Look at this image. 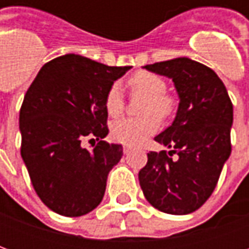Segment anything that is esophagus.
I'll use <instances>...</instances> for the list:
<instances>
[{
    "instance_id": "1",
    "label": "esophagus",
    "mask_w": 249,
    "mask_h": 249,
    "mask_svg": "<svg viewBox=\"0 0 249 249\" xmlns=\"http://www.w3.org/2000/svg\"><path fill=\"white\" fill-rule=\"evenodd\" d=\"M133 149V146H130V145H124L123 146V151H124V153H129L130 151Z\"/></svg>"
}]
</instances>
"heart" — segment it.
<instances>
[{
	"label": "heart",
	"instance_id": "1",
	"mask_svg": "<svg viewBox=\"0 0 249 249\" xmlns=\"http://www.w3.org/2000/svg\"><path fill=\"white\" fill-rule=\"evenodd\" d=\"M128 87L133 94L144 96L140 107V113L144 114L140 117H125L114 121L110 128V135L119 142L137 145L156 133L161 125V117L167 119L175 112V100L165 93V81L151 71H136L129 77ZM104 105L112 117H117L123 113L125 107L124 96L117 84L109 87Z\"/></svg>",
	"mask_w": 249,
	"mask_h": 249
}]
</instances>
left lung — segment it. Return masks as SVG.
Listing matches in <instances>:
<instances>
[{
	"label": "left lung",
	"instance_id": "obj_1",
	"mask_svg": "<svg viewBox=\"0 0 249 249\" xmlns=\"http://www.w3.org/2000/svg\"><path fill=\"white\" fill-rule=\"evenodd\" d=\"M144 68L172 78L180 104L172 125L155 137L171 151L148 153L139 172L141 189L164 213H191L212 195L231 155L232 101L211 68L187 57ZM173 153L176 160L170 157Z\"/></svg>",
	"mask_w": 249,
	"mask_h": 249
}]
</instances>
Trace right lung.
<instances>
[{"instance_id":"add662e5","label":"right lung","mask_w":249,"mask_h":249,"mask_svg":"<svg viewBox=\"0 0 249 249\" xmlns=\"http://www.w3.org/2000/svg\"><path fill=\"white\" fill-rule=\"evenodd\" d=\"M132 66H108L78 54L46 62L19 109L21 156L36 193L62 216L89 213L101 203L123 146L109 144V87ZM97 140L93 150L83 141Z\"/></svg>"}]
</instances>
